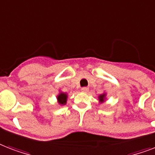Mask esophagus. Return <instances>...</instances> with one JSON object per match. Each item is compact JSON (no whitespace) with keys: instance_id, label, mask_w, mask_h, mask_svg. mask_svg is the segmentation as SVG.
I'll return each instance as SVG.
<instances>
[{"instance_id":"34e87169","label":"esophagus","mask_w":155,"mask_h":155,"mask_svg":"<svg viewBox=\"0 0 155 155\" xmlns=\"http://www.w3.org/2000/svg\"><path fill=\"white\" fill-rule=\"evenodd\" d=\"M81 91L84 92H87V91H88V87H82V88H81Z\"/></svg>"}]
</instances>
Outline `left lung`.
<instances>
[{
  "mask_svg": "<svg viewBox=\"0 0 155 155\" xmlns=\"http://www.w3.org/2000/svg\"><path fill=\"white\" fill-rule=\"evenodd\" d=\"M104 96H105V95H104V94L101 95V96H100L99 99H100V101H103L104 99Z\"/></svg>",
  "mask_w": 155,
  "mask_h": 155,
  "instance_id": "left-lung-1",
  "label": "left lung"
}]
</instances>
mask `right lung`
<instances>
[{
	"instance_id": "1",
	"label": "right lung",
	"mask_w": 155,
	"mask_h": 155,
	"mask_svg": "<svg viewBox=\"0 0 155 155\" xmlns=\"http://www.w3.org/2000/svg\"><path fill=\"white\" fill-rule=\"evenodd\" d=\"M58 103L61 104H65L67 101V95L65 93H60L58 96Z\"/></svg>"
}]
</instances>
